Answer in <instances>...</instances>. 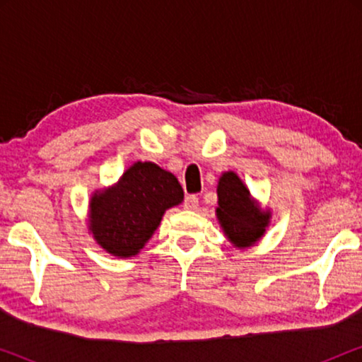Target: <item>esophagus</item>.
Here are the masks:
<instances>
[{"label":"esophagus","mask_w":362,"mask_h":362,"mask_svg":"<svg viewBox=\"0 0 362 362\" xmlns=\"http://www.w3.org/2000/svg\"><path fill=\"white\" fill-rule=\"evenodd\" d=\"M197 206H199V199H197V196H194V194L186 196V199H185V209H187V211H194V209H197Z\"/></svg>","instance_id":"34e87169"}]
</instances>
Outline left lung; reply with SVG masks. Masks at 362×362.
Wrapping results in <instances>:
<instances>
[{
    "mask_svg": "<svg viewBox=\"0 0 362 362\" xmlns=\"http://www.w3.org/2000/svg\"><path fill=\"white\" fill-rule=\"evenodd\" d=\"M217 221L235 247H250L270 224V211L259 206L234 171H226L217 182Z\"/></svg>",
    "mask_w": 362,
    "mask_h": 362,
    "instance_id": "obj_1",
    "label": "left lung"
}]
</instances>
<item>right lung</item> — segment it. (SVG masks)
<instances>
[{
	"mask_svg": "<svg viewBox=\"0 0 362 362\" xmlns=\"http://www.w3.org/2000/svg\"><path fill=\"white\" fill-rule=\"evenodd\" d=\"M182 199L185 192L173 173L151 161H136L117 185L93 192L88 230L103 250L128 259L151 239L163 214Z\"/></svg>",
	"mask_w": 362,
	"mask_h": 362,
	"instance_id": "add662e5",
	"label": "right lung"
}]
</instances>
